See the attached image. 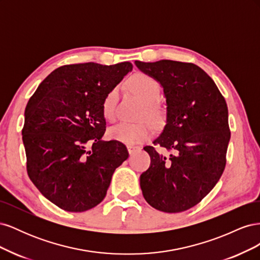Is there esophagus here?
Wrapping results in <instances>:
<instances>
[{"instance_id": "esophagus-1", "label": "esophagus", "mask_w": 260, "mask_h": 260, "mask_svg": "<svg viewBox=\"0 0 260 260\" xmlns=\"http://www.w3.org/2000/svg\"><path fill=\"white\" fill-rule=\"evenodd\" d=\"M127 148H128V152H129L130 155H133L141 149L140 146H135V145H128Z\"/></svg>"}]
</instances>
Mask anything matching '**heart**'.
I'll return each mask as SVG.
<instances>
[{"label": "heart", "instance_id": "b5f03b06", "mask_svg": "<svg viewBox=\"0 0 260 260\" xmlns=\"http://www.w3.org/2000/svg\"><path fill=\"white\" fill-rule=\"evenodd\" d=\"M130 90L143 102L142 116H146L153 122H159L164 118V108L157 103L160 95V85L152 76L139 73L133 75L128 82ZM117 88L107 93L102 105V111L107 120H114L116 115V105L118 101ZM152 133V125L148 121L139 122H119L108 130V136L112 140L119 141L125 144H138L149 137Z\"/></svg>", "mask_w": 260, "mask_h": 260}]
</instances>
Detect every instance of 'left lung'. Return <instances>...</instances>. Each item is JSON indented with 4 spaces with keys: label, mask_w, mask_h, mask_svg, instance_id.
Segmentation results:
<instances>
[{
    "label": "left lung",
    "mask_w": 260,
    "mask_h": 260,
    "mask_svg": "<svg viewBox=\"0 0 260 260\" xmlns=\"http://www.w3.org/2000/svg\"><path fill=\"white\" fill-rule=\"evenodd\" d=\"M141 72L159 82L166 99V124L154 145L145 146L151 166L140 176L145 201L157 210L181 212L214 188L225 167L230 141L228 106L214 80L192 62L136 60Z\"/></svg>",
    "instance_id": "obj_1"
}]
</instances>
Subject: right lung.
Instances as JSON below:
<instances>
[{"label": "right lung", "mask_w": 260, "mask_h": 260, "mask_svg": "<svg viewBox=\"0 0 260 260\" xmlns=\"http://www.w3.org/2000/svg\"><path fill=\"white\" fill-rule=\"evenodd\" d=\"M131 70L129 61L65 65L46 77L30 98L22 129L27 172L59 208L81 212L99 205L114 171L128 158L119 141L102 140L106 125L102 105Z\"/></svg>", "instance_id": "add662e5"}]
</instances>
